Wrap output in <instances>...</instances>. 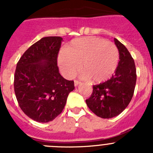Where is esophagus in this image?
Instances as JSON below:
<instances>
[{
    "mask_svg": "<svg viewBox=\"0 0 153 153\" xmlns=\"http://www.w3.org/2000/svg\"><path fill=\"white\" fill-rule=\"evenodd\" d=\"M79 84H80V82H79V81H78V80L74 81V86H77L78 85H79Z\"/></svg>",
    "mask_w": 153,
    "mask_h": 153,
    "instance_id": "1",
    "label": "esophagus"
}]
</instances>
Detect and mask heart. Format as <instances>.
Instances as JSON below:
<instances>
[{"label": "heart", "mask_w": 153, "mask_h": 153, "mask_svg": "<svg viewBox=\"0 0 153 153\" xmlns=\"http://www.w3.org/2000/svg\"><path fill=\"white\" fill-rule=\"evenodd\" d=\"M119 58L118 49L112 42L95 36H86L70 42L60 53L58 63L67 77H73L80 64L84 79L101 83L114 74Z\"/></svg>", "instance_id": "heart-1"}]
</instances>
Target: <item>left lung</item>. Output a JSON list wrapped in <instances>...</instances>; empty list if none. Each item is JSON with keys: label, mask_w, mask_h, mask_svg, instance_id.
I'll return each mask as SVG.
<instances>
[{"label": "left lung", "mask_w": 153, "mask_h": 153, "mask_svg": "<svg viewBox=\"0 0 153 153\" xmlns=\"http://www.w3.org/2000/svg\"><path fill=\"white\" fill-rule=\"evenodd\" d=\"M120 61L112 77L104 83L93 86L86 105L97 117L110 119L122 113L130 102L136 83L134 60L126 47L114 38Z\"/></svg>", "instance_id": "1"}]
</instances>
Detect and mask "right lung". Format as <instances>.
Instances as JSON below:
<instances>
[{"instance_id": "add662e5", "label": "right lung", "mask_w": 153, "mask_h": 153, "mask_svg": "<svg viewBox=\"0 0 153 153\" xmlns=\"http://www.w3.org/2000/svg\"><path fill=\"white\" fill-rule=\"evenodd\" d=\"M63 38L43 37L19 60L14 74V92L19 106L34 121L48 123L63 111L74 82L60 75L57 55Z\"/></svg>"}]
</instances>
